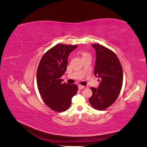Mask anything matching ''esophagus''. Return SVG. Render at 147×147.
Returning <instances> with one entry per match:
<instances>
[{
  "instance_id": "esophagus-1",
  "label": "esophagus",
  "mask_w": 147,
  "mask_h": 147,
  "mask_svg": "<svg viewBox=\"0 0 147 147\" xmlns=\"http://www.w3.org/2000/svg\"><path fill=\"white\" fill-rule=\"evenodd\" d=\"M83 88H84V86H82V85H79L78 86V89H79V90H83Z\"/></svg>"
}]
</instances>
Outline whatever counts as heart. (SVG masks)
Returning <instances> with one entry per match:
<instances>
[{"label": "heart", "instance_id": "obj_1", "mask_svg": "<svg viewBox=\"0 0 147 147\" xmlns=\"http://www.w3.org/2000/svg\"><path fill=\"white\" fill-rule=\"evenodd\" d=\"M89 55H89L88 53H83V54H82V56H83V57H84V56H89Z\"/></svg>", "mask_w": 147, "mask_h": 147}]
</instances>
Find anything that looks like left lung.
Masks as SVG:
<instances>
[{
  "label": "left lung",
  "mask_w": 147,
  "mask_h": 147,
  "mask_svg": "<svg viewBox=\"0 0 147 147\" xmlns=\"http://www.w3.org/2000/svg\"><path fill=\"white\" fill-rule=\"evenodd\" d=\"M96 50L94 75L100 78L98 88L91 87L92 96L89 99L93 108L104 110L117 100L121 90L123 72L115 53L99 44L91 45Z\"/></svg>",
  "instance_id": "left-lung-1"
}]
</instances>
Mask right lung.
I'll use <instances>...</instances> for the list:
<instances>
[{"mask_svg":"<svg viewBox=\"0 0 147 147\" xmlns=\"http://www.w3.org/2000/svg\"><path fill=\"white\" fill-rule=\"evenodd\" d=\"M77 47L56 45L43 55L38 66L37 83L40 94L48 107L57 112L69 109L78 91L77 84L62 83L61 79L67 70L69 54Z\"/></svg>","mask_w":147,"mask_h":147,"instance_id":"right-lung-1","label":"right lung"}]
</instances>
